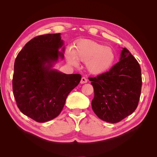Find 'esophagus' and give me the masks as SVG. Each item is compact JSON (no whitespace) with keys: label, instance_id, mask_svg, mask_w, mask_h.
Instances as JSON below:
<instances>
[{"label":"esophagus","instance_id":"obj_1","mask_svg":"<svg viewBox=\"0 0 157 157\" xmlns=\"http://www.w3.org/2000/svg\"><path fill=\"white\" fill-rule=\"evenodd\" d=\"M88 82L87 79L85 78V77H82L81 80H80V83L81 84H84V83H86Z\"/></svg>","mask_w":157,"mask_h":157}]
</instances>
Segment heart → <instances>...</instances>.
Wrapping results in <instances>:
<instances>
[{"mask_svg": "<svg viewBox=\"0 0 157 157\" xmlns=\"http://www.w3.org/2000/svg\"><path fill=\"white\" fill-rule=\"evenodd\" d=\"M65 57L71 65L77 67L78 60L86 62V67L90 73L101 75L112 67L116 55L111 47L92 40H81L76 42L72 51L67 50Z\"/></svg>", "mask_w": 157, "mask_h": 157, "instance_id": "b5f03b06", "label": "heart"}]
</instances>
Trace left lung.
I'll return each instance as SVG.
<instances>
[{
    "label": "left lung",
    "mask_w": 157,
    "mask_h": 157,
    "mask_svg": "<svg viewBox=\"0 0 157 157\" xmlns=\"http://www.w3.org/2000/svg\"><path fill=\"white\" fill-rule=\"evenodd\" d=\"M88 79L94 90L92 107L100 119L118 122L138 105L142 86L141 67L127 48H123L120 61L109 71Z\"/></svg>",
    "instance_id": "left-lung-1"
}]
</instances>
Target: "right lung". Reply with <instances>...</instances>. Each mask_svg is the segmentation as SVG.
<instances>
[{
  "label": "right lung",
  "mask_w": 157,
  "mask_h": 157,
  "mask_svg": "<svg viewBox=\"0 0 157 157\" xmlns=\"http://www.w3.org/2000/svg\"><path fill=\"white\" fill-rule=\"evenodd\" d=\"M60 33L35 36L19 52L14 63L12 90L22 113L38 122L58 117L69 94L78 86L81 75L51 69L63 53ZM64 48H63V52Z\"/></svg>",
  "instance_id": "add662e5"
}]
</instances>
